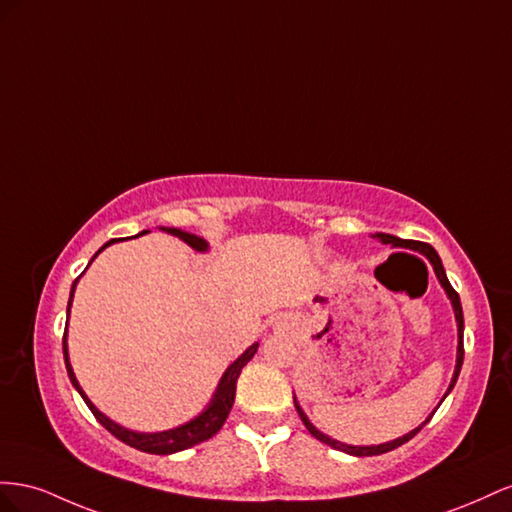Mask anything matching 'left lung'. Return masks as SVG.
<instances>
[{
    "label": "left lung",
    "mask_w": 512,
    "mask_h": 512,
    "mask_svg": "<svg viewBox=\"0 0 512 512\" xmlns=\"http://www.w3.org/2000/svg\"><path fill=\"white\" fill-rule=\"evenodd\" d=\"M373 238H377V240H382V244H392V246H401V248H407V251H416V253H420V255H425L427 259H429V264L433 266V270H435V276H437V281H440V285L444 287V291H446V296L450 298V304H452V309H455V319H457V334H459V345H457V367H455V373H452V379H450V386H448V390H446V394H444V399L448 397V392L455 388V384H457V377H459V373H461V364H463V309H461V300H459V294L455 289H452V285L448 283V276H446V272H444V266H442V259H440V255L435 253V248L431 246V244H427V242H416V240H401V238H397V236H390V233H375ZM442 399V401H444ZM440 401V403H442ZM294 405H296V410H298V414H300V418H302V422H304V427L309 429V433L313 435V437H317L319 442H324V444H328V446H332V448H337V450H343V452H347V455H354V457H373V455H384V452H388V450H394V448H399L401 444H405V442H410L412 437L427 425V422L431 420V416L435 414V410H433V414L422 422L420 427H416L414 431H410V433H405L403 437H397V440H392V442H386V444H377V446H349V444H343V442H337V440H332V437H328L326 433H321L313 422L306 418V414L302 412V407H300V403L296 401V397H294Z\"/></svg>",
    "instance_id": "left-lung-1"
}]
</instances>
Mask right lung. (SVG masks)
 I'll return each instance as SVG.
<instances>
[{"label": "right lung", "mask_w": 512, "mask_h": 512, "mask_svg": "<svg viewBox=\"0 0 512 512\" xmlns=\"http://www.w3.org/2000/svg\"><path fill=\"white\" fill-rule=\"evenodd\" d=\"M160 229L169 231L171 236H178L180 240H184L188 246H193L195 251H199V253L208 251V242L203 240V238H199V236H195V233H188V231L175 229V227H160ZM141 233H145V231H141ZM113 242H115V240L107 242L105 246L100 248V251H105V248L111 246ZM100 251H98V253H100ZM98 253L90 259V264L98 257ZM77 281H79V279H77ZM77 281L72 283V289H70L68 315H70V304H72V296H75ZM62 345H64V362H66V371H68L70 382H72V386L77 388V392L83 397L85 405L90 407L92 414L96 416V420H98L100 425L105 427L109 433H113L115 437H118L120 442H124V444H128V446H133V448H137V450H141V452H150V455H173V452H180V450H186V448H191V446H195V444L206 442V440H210L212 435H216L218 431H221V427L225 425V420H227V416H229V412H231L233 399H236V382H238V377H240L242 369L246 367V362L257 354V347H259V343H253L238 360H233V362L229 364L227 371H225L223 377H221V382H218V386H216V392H214L212 401L208 403L206 410H203L199 416H195L193 420H188V422H184V425L175 427V429H169V431H160V433H137V431L126 429V427H120L118 422H113L111 418H107L90 399H87V394L83 392V388H81L79 382H77L75 371H72V367H70L66 332H64Z\"/></svg>", "instance_id": "right-lung-1"}]
</instances>
